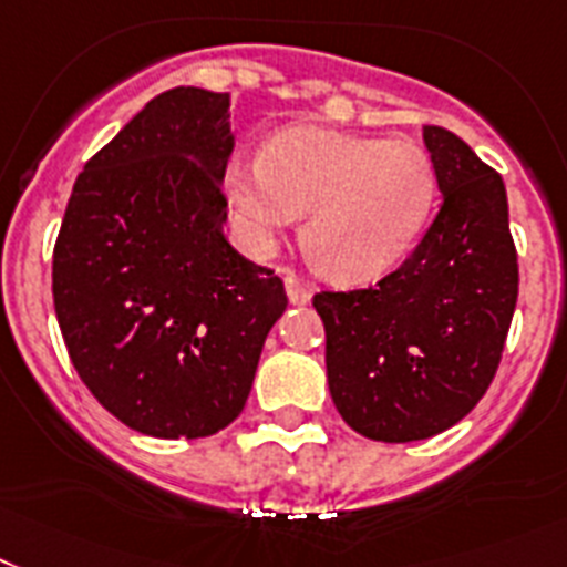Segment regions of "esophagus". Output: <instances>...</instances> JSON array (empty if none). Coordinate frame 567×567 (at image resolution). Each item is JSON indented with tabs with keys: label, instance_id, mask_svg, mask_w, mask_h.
Returning <instances> with one entry per match:
<instances>
[{
	"label": "esophagus",
	"instance_id": "esophagus-1",
	"mask_svg": "<svg viewBox=\"0 0 567 567\" xmlns=\"http://www.w3.org/2000/svg\"><path fill=\"white\" fill-rule=\"evenodd\" d=\"M285 291H288V299H291L293 306H306L308 299H311V288L302 279H297V276H285Z\"/></svg>",
	"mask_w": 567,
	"mask_h": 567
}]
</instances>
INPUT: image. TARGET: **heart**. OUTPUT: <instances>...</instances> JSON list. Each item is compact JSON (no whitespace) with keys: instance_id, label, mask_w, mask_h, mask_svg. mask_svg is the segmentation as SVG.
I'll return each instance as SVG.
<instances>
[{"instance_id":"obj_1","label":"heart","mask_w":567,"mask_h":567,"mask_svg":"<svg viewBox=\"0 0 567 567\" xmlns=\"http://www.w3.org/2000/svg\"><path fill=\"white\" fill-rule=\"evenodd\" d=\"M227 198L254 254L306 213L308 254L342 282H369L401 265L437 195L435 161L398 137L297 126L265 146L259 161H230Z\"/></svg>"}]
</instances>
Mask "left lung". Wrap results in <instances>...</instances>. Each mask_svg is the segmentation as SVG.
Listing matches in <instances>:
<instances>
[{
    "label": "left lung",
    "mask_w": 567,
    "mask_h": 567,
    "mask_svg": "<svg viewBox=\"0 0 567 567\" xmlns=\"http://www.w3.org/2000/svg\"><path fill=\"white\" fill-rule=\"evenodd\" d=\"M444 204L401 268L313 293L328 389L351 430L406 444L470 415L502 363L518 261L502 175L458 135L423 126Z\"/></svg>",
    "instance_id": "8db88e82"
}]
</instances>
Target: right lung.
Masks as SVG:
<instances>
[{
    "instance_id": "1",
    "label": "right lung",
    "mask_w": 567,
    "mask_h": 567,
    "mask_svg": "<svg viewBox=\"0 0 567 567\" xmlns=\"http://www.w3.org/2000/svg\"><path fill=\"white\" fill-rule=\"evenodd\" d=\"M230 94L178 85L89 158L54 245V311L100 406L152 437L239 417L282 279L225 239Z\"/></svg>"
}]
</instances>
